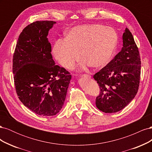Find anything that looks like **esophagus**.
<instances>
[{
    "label": "esophagus",
    "mask_w": 152,
    "mask_h": 152,
    "mask_svg": "<svg viewBox=\"0 0 152 152\" xmlns=\"http://www.w3.org/2000/svg\"><path fill=\"white\" fill-rule=\"evenodd\" d=\"M82 77H91V76L90 75H86V74H84V75H82Z\"/></svg>",
    "instance_id": "obj_1"
}]
</instances>
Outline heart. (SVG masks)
I'll return each instance as SVG.
<instances>
[{"label": "heart", "instance_id": "obj_1", "mask_svg": "<svg viewBox=\"0 0 152 152\" xmlns=\"http://www.w3.org/2000/svg\"><path fill=\"white\" fill-rule=\"evenodd\" d=\"M118 41L117 32L100 24L79 25L66 32L65 39L55 42L53 54L66 69H72L81 56L80 67L104 66L112 58Z\"/></svg>", "mask_w": 152, "mask_h": 152}]
</instances>
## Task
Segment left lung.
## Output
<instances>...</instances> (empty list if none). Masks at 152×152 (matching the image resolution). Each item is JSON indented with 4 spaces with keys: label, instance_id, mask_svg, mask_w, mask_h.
Segmentation results:
<instances>
[{
    "label": "left lung",
    "instance_id": "8db88e82",
    "mask_svg": "<svg viewBox=\"0 0 152 152\" xmlns=\"http://www.w3.org/2000/svg\"><path fill=\"white\" fill-rule=\"evenodd\" d=\"M123 47L112 60L94 75L100 89L96 105L104 113H115L134 98L139 89L141 59L134 38L127 28Z\"/></svg>",
    "mask_w": 152,
    "mask_h": 152
}]
</instances>
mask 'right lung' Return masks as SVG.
Wrapping results in <instances>:
<instances>
[{
    "label": "right lung",
    "mask_w": 152,
    "mask_h": 152,
    "mask_svg": "<svg viewBox=\"0 0 152 152\" xmlns=\"http://www.w3.org/2000/svg\"><path fill=\"white\" fill-rule=\"evenodd\" d=\"M56 22L37 21L20 34L12 59L18 98L32 112L53 116L62 108L72 79L66 69L55 65L48 35Z\"/></svg>",
    "instance_id": "add662e5"
}]
</instances>
